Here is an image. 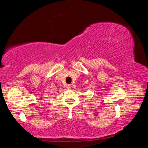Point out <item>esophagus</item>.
<instances>
[{
    "label": "esophagus",
    "mask_w": 148,
    "mask_h": 148,
    "mask_svg": "<svg viewBox=\"0 0 148 148\" xmlns=\"http://www.w3.org/2000/svg\"><path fill=\"white\" fill-rule=\"evenodd\" d=\"M66 88L68 89H71V85H67Z\"/></svg>",
    "instance_id": "34e87169"
}]
</instances>
